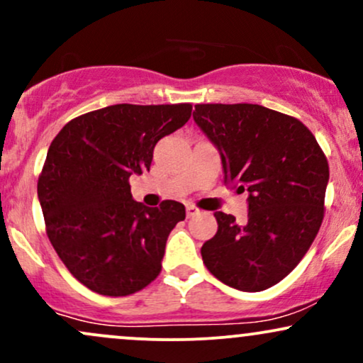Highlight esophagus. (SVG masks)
Here are the masks:
<instances>
[{"instance_id": "obj_1", "label": "esophagus", "mask_w": 363, "mask_h": 363, "mask_svg": "<svg viewBox=\"0 0 363 363\" xmlns=\"http://www.w3.org/2000/svg\"><path fill=\"white\" fill-rule=\"evenodd\" d=\"M198 208H196L194 205H186V213H187V216H193V215H196L198 213Z\"/></svg>"}]
</instances>
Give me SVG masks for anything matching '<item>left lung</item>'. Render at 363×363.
Listing matches in <instances>:
<instances>
[{
	"label": "left lung",
	"mask_w": 363,
	"mask_h": 363,
	"mask_svg": "<svg viewBox=\"0 0 363 363\" xmlns=\"http://www.w3.org/2000/svg\"><path fill=\"white\" fill-rule=\"evenodd\" d=\"M193 118L222 155L223 181L249 193L244 223L215 211L218 230L203 244V262L237 290L269 289L318 235L328 158L306 124L257 104H198Z\"/></svg>",
	"instance_id": "1"
}]
</instances>
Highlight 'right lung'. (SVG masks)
Masks as SVG:
<instances>
[{
    "mask_svg": "<svg viewBox=\"0 0 363 363\" xmlns=\"http://www.w3.org/2000/svg\"><path fill=\"white\" fill-rule=\"evenodd\" d=\"M191 111V104H116L72 119L52 140L37 182L45 232L62 264L91 291L126 297L160 273L184 205H141L129 177L150 170L158 140L184 126Z\"/></svg>",
    "mask_w": 363,
    "mask_h": 363,
    "instance_id": "obj_1",
    "label": "right lung"
}]
</instances>
